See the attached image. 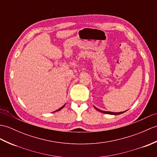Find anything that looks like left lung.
I'll list each match as a JSON object with an SVG mask.
<instances>
[{
  "mask_svg": "<svg viewBox=\"0 0 157 157\" xmlns=\"http://www.w3.org/2000/svg\"><path fill=\"white\" fill-rule=\"evenodd\" d=\"M95 108V109L96 110H98L99 112H102V113H104V114H113V115H118V114H122V113H124V112H125L126 111H124V112H107V111H103V110H100V109H98V108H96V107H94Z\"/></svg>",
  "mask_w": 157,
  "mask_h": 157,
  "instance_id": "1",
  "label": "left lung"
}]
</instances>
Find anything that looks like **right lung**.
<instances>
[{"label":"right lung","mask_w":157,"mask_h":157,"mask_svg":"<svg viewBox=\"0 0 157 157\" xmlns=\"http://www.w3.org/2000/svg\"><path fill=\"white\" fill-rule=\"evenodd\" d=\"M64 106H65V105H63V106H62V107H61V108H59V109H58V110H56V111H55V112H57V111H59V110H61V109H62V108H63V107H64Z\"/></svg>","instance_id":"obj_1"}]
</instances>
